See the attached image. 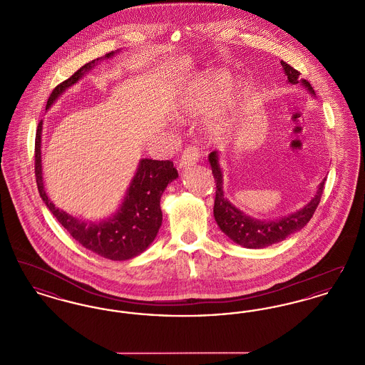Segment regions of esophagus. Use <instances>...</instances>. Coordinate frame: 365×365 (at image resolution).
<instances>
[{
	"instance_id": "esophagus-1",
	"label": "esophagus",
	"mask_w": 365,
	"mask_h": 365,
	"mask_svg": "<svg viewBox=\"0 0 365 365\" xmlns=\"http://www.w3.org/2000/svg\"><path fill=\"white\" fill-rule=\"evenodd\" d=\"M198 160H200V150H198V148L194 146V145H190V146L186 148V150L183 152L182 158H180V161H179V167H180V168L189 167V165H192V164L198 163Z\"/></svg>"
}]
</instances>
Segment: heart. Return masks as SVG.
I'll list each match as a JSON object with an SVG mask.
<instances>
[{
  "label": "heart",
  "instance_id": "heart-1",
  "mask_svg": "<svg viewBox=\"0 0 365 365\" xmlns=\"http://www.w3.org/2000/svg\"><path fill=\"white\" fill-rule=\"evenodd\" d=\"M225 83L215 75H201L191 81L176 105L179 119L197 118L212 112L223 97ZM215 134L216 131L212 130Z\"/></svg>",
  "mask_w": 365,
  "mask_h": 365
}]
</instances>
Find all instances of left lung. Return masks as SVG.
I'll list each match as a JSON object with an SVG mask.
<instances>
[{"label":"left lung","instance_id":"obj_1","mask_svg":"<svg viewBox=\"0 0 365 365\" xmlns=\"http://www.w3.org/2000/svg\"><path fill=\"white\" fill-rule=\"evenodd\" d=\"M280 64L283 67L284 75L287 76V82H290L292 85L301 83L311 94H314L311 83L305 79H299L298 71L284 61H280ZM209 164L212 167V174L216 182V197L213 207L215 220L230 240L247 249H261L280 242L305 226L311 220L320 202L326 182V179H323L314 197L304 208L274 220H260L247 216L227 200L223 191V171L219 164L217 152H212L209 155Z\"/></svg>","mask_w":365,"mask_h":365}]
</instances>
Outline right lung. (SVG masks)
I'll use <instances>...</instances> for the list:
<instances>
[{"label": "right lung", "instance_id": "obj_1", "mask_svg": "<svg viewBox=\"0 0 365 365\" xmlns=\"http://www.w3.org/2000/svg\"><path fill=\"white\" fill-rule=\"evenodd\" d=\"M118 52L106 53L105 58H109ZM101 58L87 63L67 81L54 87L48 100L46 109H49L61 93L75 85ZM41 140L42 120L38 124L35 135L36 186L46 207L58 220V223L70 232L71 237L86 247L87 250L109 260H130L145 252L149 245L155 241L163 222L160 198L168 183L178 178L174 163L170 160L160 161L142 158L130 187L127 189L122 205L116 213L101 222H87L57 208L48 197L42 178Z\"/></svg>", "mask_w": 365, "mask_h": 365}]
</instances>
